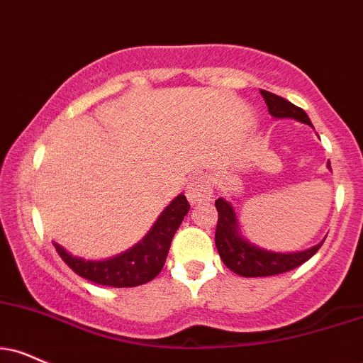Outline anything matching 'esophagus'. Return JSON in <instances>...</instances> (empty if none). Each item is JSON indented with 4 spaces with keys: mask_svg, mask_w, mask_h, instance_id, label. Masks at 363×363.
Wrapping results in <instances>:
<instances>
[{
    "mask_svg": "<svg viewBox=\"0 0 363 363\" xmlns=\"http://www.w3.org/2000/svg\"><path fill=\"white\" fill-rule=\"evenodd\" d=\"M186 196L189 199L191 206L204 203L211 196V184H209V181L204 176H193L191 181L187 182Z\"/></svg>",
    "mask_w": 363,
    "mask_h": 363,
    "instance_id": "34e87169",
    "label": "esophagus"
}]
</instances>
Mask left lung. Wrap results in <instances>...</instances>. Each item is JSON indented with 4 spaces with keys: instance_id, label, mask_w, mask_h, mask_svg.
Instances as JSON below:
<instances>
[{
    "instance_id": "left-lung-1",
    "label": "left lung",
    "mask_w": 363,
    "mask_h": 363,
    "mask_svg": "<svg viewBox=\"0 0 363 363\" xmlns=\"http://www.w3.org/2000/svg\"><path fill=\"white\" fill-rule=\"evenodd\" d=\"M262 98L267 103L269 113L276 120H296L301 123L309 125L311 128V120L301 108L292 104L287 99L281 98V96L269 93V91H260ZM328 169L331 170V165L328 162ZM215 206L218 209V225H216V235L215 243L220 253L221 260L230 270L242 277H267V276H277V274L289 272V270L299 267L301 264L311 259V257L320 250L321 243L314 245L308 250L301 252H272L267 248H262L250 240H247L242 235L240 230L237 213L235 208L231 206L230 201L225 198H218Z\"/></svg>"
}]
</instances>
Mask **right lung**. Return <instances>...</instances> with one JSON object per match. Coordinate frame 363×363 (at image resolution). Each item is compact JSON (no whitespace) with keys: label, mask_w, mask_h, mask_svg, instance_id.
Here are the masks:
<instances>
[{"label":"right lung","mask_w":363,"mask_h":363,"mask_svg":"<svg viewBox=\"0 0 363 363\" xmlns=\"http://www.w3.org/2000/svg\"><path fill=\"white\" fill-rule=\"evenodd\" d=\"M189 211L184 194L170 201L157 221L137 245L103 260H87L72 255L54 242L57 253L77 276L108 287H135L150 282L162 270L174 235Z\"/></svg>","instance_id":"obj_1"}]
</instances>
